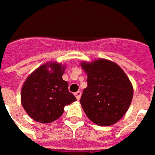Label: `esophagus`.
<instances>
[{
  "mask_svg": "<svg viewBox=\"0 0 155 155\" xmlns=\"http://www.w3.org/2000/svg\"><path fill=\"white\" fill-rule=\"evenodd\" d=\"M81 95H82V93L80 91H78L77 93H75V97H77L78 100H79L80 98H81Z\"/></svg>",
  "mask_w": 155,
  "mask_h": 155,
  "instance_id": "1",
  "label": "esophagus"
}]
</instances>
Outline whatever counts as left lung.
<instances>
[{"label": "left lung", "instance_id": "left-lung-1", "mask_svg": "<svg viewBox=\"0 0 155 155\" xmlns=\"http://www.w3.org/2000/svg\"><path fill=\"white\" fill-rule=\"evenodd\" d=\"M81 67L87 77V87L80 99L83 111L97 125L114 124L132 102L134 89L128 76L117 63L107 59L82 62Z\"/></svg>", "mask_w": 155, "mask_h": 155}]
</instances>
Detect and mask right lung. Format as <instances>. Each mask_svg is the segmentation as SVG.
Masks as SVG:
<instances>
[{
  "label": "right lung",
  "instance_id": "obj_1",
  "mask_svg": "<svg viewBox=\"0 0 155 155\" xmlns=\"http://www.w3.org/2000/svg\"><path fill=\"white\" fill-rule=\"evenodd\" d=\"M65 65L55 62L44 63L24 82L21 102L25 111L35 121L49 124L59 118L64 107L77 101L62 79Z\"/></svg>",
  "mask_w": 155,
  "mask_h": 155
}]
</instances>
